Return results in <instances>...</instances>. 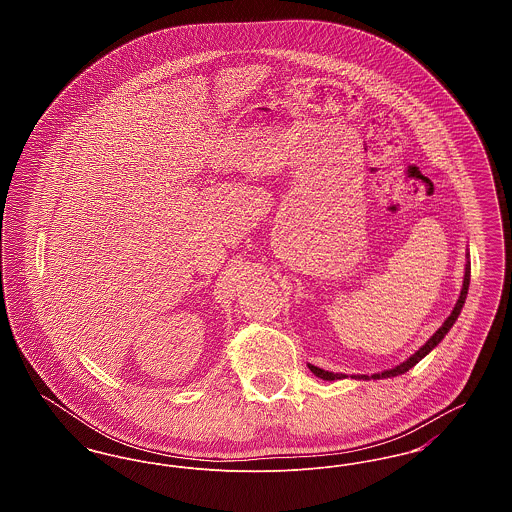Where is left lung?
<instances>
[{
    "instance_id": "obj_1",
    "label": "left lung",
    "mask_w": 512,
    "mask_h": 512,
    "mask_svg": "<svg viewBox=\"0 0 512 512\" xmlns=\"http://www.w3.org/2000/svg\"><path fill=\"white\" fill-rule=\"evenodd\" d=\"M468 286H470V261H468V253H466V265H464V280H463V290H461V295H459V299H457V303H455V307H453V311H451V315L445 318V322L439 326L438 330H436V334L430 338V340L426 341L418 351H414L413 355L407 359V361H403V363H399L397 366H393V368H388V370H382V372H378V374H372V376H366V374H353L351 378H355V380H382V378H393V376H399V374H405L407 370H411L418 361H422L434 347H438L439 341L445 338V334L453 328V324L457 322V318L461 315V311H463L464 301H466V293H468ZM311 368V372L318 376V378H322V380H328V382H334V380H341V378H347L345 374H338V372H328V370H322V368H318L315 365H307Z\"/></svg>"
}]
</instances>
